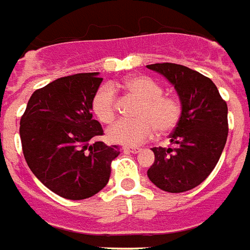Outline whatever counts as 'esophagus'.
I'll return each mask as SVG.
<instances>
[{
  "label": "esophagus",
  "mask_w": 250,
  "mask_h": 250,
  "mask_svg": "<svg viewBox=\"0 0 250 250\" xmlns=\"http://www.w3.org/2000/svg\"><path fill=\"white\" fill-rule=\"evenodd\" d=\"M124 151H125V153L137 154V153H140L141 149L140 147H129V146H126V147H124Z\"/></svg>",
  "instance_id": "esophagus-1"
}]
</instances>
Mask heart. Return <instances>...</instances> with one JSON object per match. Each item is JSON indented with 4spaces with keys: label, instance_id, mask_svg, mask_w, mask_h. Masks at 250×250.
Returning a JSON list of instances; mask_svg holds the SVG:
<instances>
[{
    "label": "heart",
    "instance_id": "b5f03b06",
    "mask_svg": "<svg viewBox=\"0 0 250 250\" xmlns=\"http://www.w3.org/2000/svg\"><path fill=\"white\" fill-rule=\"evenodd\" d=\"M121 88L127 95L140 100L134 112L136 120L121 121L108 130V138L120 145H140L154 136H167L179 125L182 118L181 100L165 95L161 84L147 76H132L123 82ZM92 112L97 120L109 125L117 117V100L113 88L103 85L92 97Z\"/></svg>",
    "mask_w": 250,
    "mask_h": 250
}]
</instances>
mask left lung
Masks as SVG:
<instances>
[{
    "label": "left lung",
    "mask_w": 250,
    "mask_h": 250,
    "mask_svg": "<svg viewBox=\"0 0 250 250\" xmlns=\"http://www.w3.org/2000/svg\"><path fill=\"white\" fill-rule=\"evenodd\" d=\"M174 84L182 103L179 125L168 147H153L155 161L147 176L158 188L185 192L204 182L220 159L228 137V106L211 79L175 63H155Z\"/></svg>",
    "instance_id": "obj_1"
}]
</instances>
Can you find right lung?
<instances>
[{
	"label": "right lung",
	"instance_id": "obj_1",
	"mask_svg": "<svg viewBox=\"0 0 250 250\" xmlns=\"http://www.w3.org/2000/svg\"><path fill=\"white\" fill-rule=\"evenodd\" d=\"M103 78L97 72L64 76L39 88L21 117V142L27 166L47 188L69 200H82L106 186L117 145L92 118V97Z\"/></svg>",
	"mask_w": 250,
	"mask_h": 250
}]
</instances>
